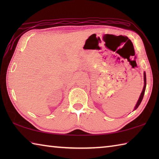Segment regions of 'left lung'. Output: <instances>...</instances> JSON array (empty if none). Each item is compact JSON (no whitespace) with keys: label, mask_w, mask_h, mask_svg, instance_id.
<instances>
[{"label":"left lung","mask_w":159,"mask_h":159,"mask_svg":"<svg viewBox=\"0 0 159 159\" xmlns=\"http://www.w3.org/2000/svg\"><path fill=\"white\" fill-rule=\"evenodd\" d=\"M146 73L144 72V87H143V89L142 92H141V96H140V97H139V100H138V102H137V104H136L135 107H134V110H135V109H137L138 107H139V104H141V101H142V99H143V96H144L145 90H146Z\"/></svg>","instance_id":"obj_1"}]
</instances>
